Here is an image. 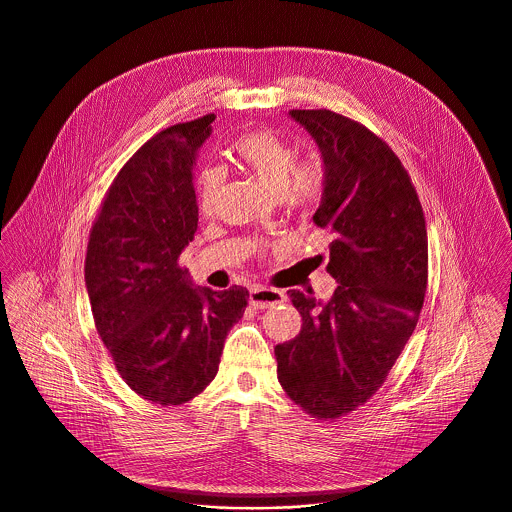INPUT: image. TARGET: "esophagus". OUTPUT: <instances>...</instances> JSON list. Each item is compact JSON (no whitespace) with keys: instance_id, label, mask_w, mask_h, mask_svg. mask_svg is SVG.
<instances>
[{"instance_id":"esophagus-1","label":"esophagus","mask_w":512,"mask_h":512,"mask_svg":"<svg viewBox=\"0 0 512 512\" xmlns=\"http://www.w3.org/2000/svg\"><path fill=\"white\" fill-rule=\"evenodd\" d=\"M250 304L254 308H270V306H276V304H282L284 302V292L280 290H274V288H264V286H254L250 288Z\"/></svg>"}]
</instances>
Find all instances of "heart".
Listing matches in <instances>:
<instances>
[{
	"label": "heart",
	"instance_id": "b5f03b06",
	"mask_svg": "<svg viewBox=\"0 0 512 512\" xmlns=\"http://www.w3.org/2000/svg\"><path fill=\"white\" fill-rule=\"evenodd\" d=\"M238 163L258 176L290 210L314 206L326 190L328 167L320 155L298 158L296 147L272 129L252 131L232 145ZM226 174L218 167L200 171L196 178V200L202 214H214Z\"/></svg>",
	"mask_w": 512,
	"mask_h": 512
}]
</instances>
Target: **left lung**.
Listing matches in <instances>:
<instances>
[{
  "label": "left lung",
  "mask_w": 512,
  "mask_h": 512,
  "mask_svg": "<svg viewBox=\"0 0 512 512\" xmlns=\"http://www.w3.org/2000/svg\"><path fill=\"white\" fill-rule=\"evenodd\" d=\"M316 139L328 184L314 222L332 234L328 302L298 290L294 340L274 347L278 381L308 415L332 421L367 403L411 338L427 290L425 214L391 147L328 109H292Z\"/></svg>",
  "instance_id": "left-lung-1"
}]
</instances>
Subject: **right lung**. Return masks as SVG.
<instances>
[{"label":"right lung","instance_id":"right-lung-1","mask_svg":"<svg viewBox=\"0 0 512 512\" xmlns=\"http://www.w3.org/2000/svg\"><path fill=\"white\" fill-rule=\"evenodd\" d=\"M214 119L149 139L111 182L89 232L85 284L97 334L123 381L163 407L206 389L248 306L246 288H192L178 264L198 226L192 163Z\"/></svg>","mask_w":512,"mask_h":512}]
</instances>
